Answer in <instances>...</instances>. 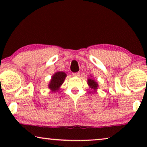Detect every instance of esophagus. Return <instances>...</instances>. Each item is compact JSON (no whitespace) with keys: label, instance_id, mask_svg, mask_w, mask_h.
Instances as JSON below:
<instances>
[{"label":"esophagus","instance_id":"obj_1","mask_svg":"<svg viewBox=\"0 0 147 147\" xmlns=\"http://www.w3.org/2000/svg\"><path fill=\"white\" fill-rule=\"evenodd\" d=\"M72 75H73L74 77H78V76H80V73L79 72H76V73H74Z\"/></svg>","mask_w":147,"mask_h":147}]
</instances>
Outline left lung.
<instances>
[{
    "instance_id": "8db88e82",
    "label": "left lung",
    "mask_w": 147,
    "mask_h": 147,
    "mask_svg": "<svg viewBox=\"0 0 147 147\" xmlns=\"http://www.w3.org/2000/svg\"><path fill=\"white\" fill-rule=\"evenodd\" d=\"M91 77H92V76H91ZM88 84L90 88L93 90L94 92H96V90H98V86H99L98 84V82L92 78H89L88 79Z\"/></svg>"
}]
</instances>
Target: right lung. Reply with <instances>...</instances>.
<instances>
[{
  "instance_id": "add662e5",
  "label": "right lung",
  "mask_w": 147,
  "mask_h": 147,
  "mask_svg": "<svg viewBox=\"0 0 147 147\" xmlns=\"http://www.w3.org/2000/svg\"><path fill=\"white\" fill-rule=\"evenodd\" d=\"M67 74L63 71H57L52 76L51 79L48 85L51 92H57L59 91L60 87L63 84Z\"/></svg>"
}]
</instances>
